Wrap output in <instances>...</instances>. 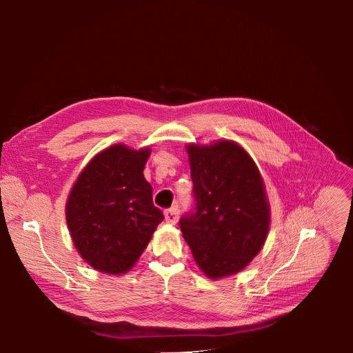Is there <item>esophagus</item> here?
I'll list each match as a JSON object with an SVG mask.
<instances>
[{"mask_svg": "<svg viewBox=\"0 0 353 353\" xmlns=\"http://www.w3.org/2000/svg\"><path fill=\"white\" fill-rule=\"evenodd\" d=\"M165 220L171 224H176L179 220V209L176 206L167 209V211H165Z\"/></svg>", "mask_w": 353, "mask_h": 353, "instance_id": "obj_1", "label": "esophagus"}]
</instances>
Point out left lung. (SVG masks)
<instances>
[{
  "instance_id": "1",
  "label": "left lung",
  "mask_w": 353,
  "mask_h": 353,
  "mask_svg": "<svg viewBox=\"0 0 353 353\" xmlns=\"http://www.w3.org/2000/svg\"><path fill=\"white\" fill-rule=\"evenodd\" d=\"M194 183L192 211L179 224L192 256L216 277L238 273L264 245L270 209L253 159L235 142L188 147Z\"/></svg>"
}]
</instances>
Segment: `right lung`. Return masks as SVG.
Masks as SVG:
<instances>
[{"label": "right lung", "instance_id": "add662e5", "mask_svg": "<svg viewBox=\"0 0 353 353\" xmlns=\"http://www.w3.org/2000/svg\"><path fill=\"white\" fill-rule=\"evenodd\" d=\"M148 156V148L112 145L86 165L72 186L66 223L81 258L95 270H130L163 220L142 174Z\"/></svg>", "mask_w": 353, "mask_h": 353}]
</instances>
